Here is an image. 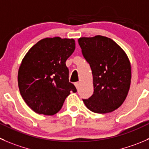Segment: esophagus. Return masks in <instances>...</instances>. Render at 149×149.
<instances>
[{
	"instance_id": "34e87169",
	"label": "esophagus",
	"mask_w": 149,
	"mask_h": 149,
	"mask_svg": "<svg viewBox=\"0 0 149 149\" xmlns=\"http://www.w3.org/2000/svg\"><path fill=\"white\" fill-rule=\"evenodd\" d=\"M74 85H75V86L76 87V89H78L79 86V82H76V83L74 84Z\"/></svg>"
}]
</instances>
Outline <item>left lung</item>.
I'll return each instance as SVG.
<instances>
[{"label":"left lung","mask_w":149,"mask_h":149,"mask_svg":"<svg viewBox=\"0 0 149 149\" xmlns=\"http://www.w3.org/2000/svg\"><path fill=\"white\" fill-rule=\"evenodd\" d=\"M78 41L93 76V95L84 102L94 113H111L122 105L129 92V58L115 41L105 36L82 37Z\"/></svg>","instance_id":"obj_1"}]
</instances>
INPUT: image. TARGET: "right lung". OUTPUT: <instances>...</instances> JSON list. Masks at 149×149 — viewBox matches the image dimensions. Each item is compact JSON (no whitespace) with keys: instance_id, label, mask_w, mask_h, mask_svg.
Here are the masks:
<instances>
[{"instance_id":"right-lung-1","label":"right lung","mask_w":149,"mask_h":149,"mask_svg":"<svg viewBox=\"0 0 149 149\" xmlns=\"http://www.w3.org/2000/svg\"><path fill=\"white\" fill-rule=\"evenodd\" d=\"M76 48L73 38H46L30 49L18 71L20 94L27 105L38 114L54 115L63 106L70 91L65 62Z\"/></svg>"}]
</instances>
